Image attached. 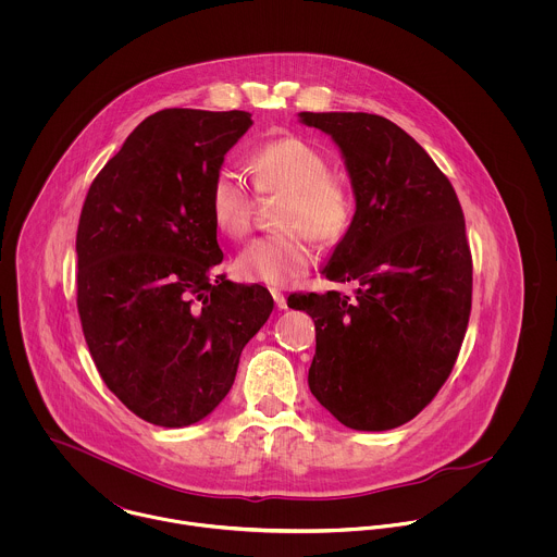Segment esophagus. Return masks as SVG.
<instances>
[{
  "instance_id": "34e87169",
  "label": "esophagus",
  "mask_w": 557,
  "mask_h": 557,
  "mask_svg": "<svg viewBox=\"0 0 557 557\" xmlns=\"http://www.w3.org/2000/svg\"><path fill=\"white\" fill-rule=\"evenodd\" d=\"M270 294H272V298H274V302H276L278 309H287V300H285V296L281 294V289H270Z\"/></svg>"
}]
</instances>
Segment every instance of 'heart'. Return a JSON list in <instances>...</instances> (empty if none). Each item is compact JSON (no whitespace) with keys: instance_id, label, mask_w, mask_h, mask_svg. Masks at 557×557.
I'll return each instance as SVG.
<instances>
[{"instance_id":"heart-1","label":"heart","mask_w":557,"mask_h":557,"mask_svg":"<svg viewBox=\"0 0 557 557\" xmlns=\"http://www.w3.org/2000/svg\"><path fill=\"white\" fill-rule=\"evenodd\" d=\"M248 169L259 193L283 195L276 225L285 230L252 239L236 257V276L246 283L287 285L315 261L311 236L332 242L347 230L349 197L330 180L325 157L298 137L263 144L248 157ZM208 208L223 236L238 239L248 234L252 195L238 173L216 171L208 190Z\"/></svg>"}]
</instances>
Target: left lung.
I'll return each instance as SVG.
<instances>
[{
  "label": "left lung",
  "mask_w": 557,
  "mask_h": 557,
  "mask_svg": "<svg viewBox=\"0 0 557 557\" xmlns=\"http://www.w3.org/2000/svg\"><path fill=\"white\" fill-rule=\"evenodd\" d=\"M336 144L354 219L321 274L356 283L294 294L315 321L313 397L345 426L388 431L418 416L448 380L472 309V255L457 193L395 122L371 113H298Z\"/></svg>",
  "instance_id": "1"
}]
</instances>
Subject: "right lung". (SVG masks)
Returning <instances> with one entry per match:
<instances>
[{
  "mask_svg": "<svg viewBox=\"0 0 557 557\" xmlns=\"http://www.w3.org/2000/svg\"><path fill=\"white\" fill-rule=\"evenodd\" d=\"M252 126L246 111L162 109L91 182L77 230L81 325L107 388L180 429L227 397L244 345L274 300L214 276L223 261L208 190Z\"/></svg>",
  "mask_w": 557,
  "mask_h": 557,
  "instance_id": "1",
  "label": "right lung"
}]
</instances>
